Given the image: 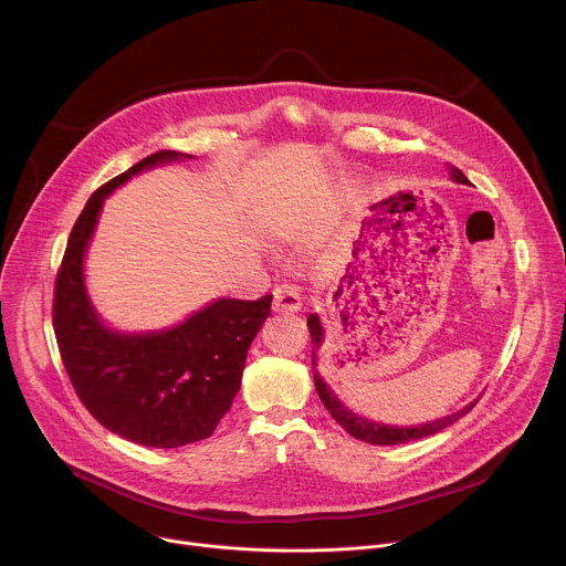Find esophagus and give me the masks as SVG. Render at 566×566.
I'll return each instance as SVG.
<instances>
[{
	"mask_svg": "<svg viewBox=\"0 0 566 566\" xmlns=\"http://www.w3.org/2000/svg\"><path fill=\"white\" fill-rule=\"evenodd\" d=\"M302 308V297L295 286L282 284L273 291V311L275 313H297Z\"/></svg>",
	"mask_w": 566,
	"mask_h": 566,
	"instance_id": "1",
	"label": "esophagus"
}]
</instances>
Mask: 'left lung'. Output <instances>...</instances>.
<instances>
[{
  "mask_svg": "<svg viewBox=\"0 0 566 566\" xmlns=\"http://www.w3.org/2000/svg\"><path fill=\"white\" fill-rule=\"evenodd\" d=\"M448 172H450V179L454 184H463L468 186V179L461 170L452 168V166H446ZM306 327H308V334H311V343H313V382H315V389H317V396L319 400L325 402V408L329 410V415L354 437V439H360L365 443H371V446H396V443H410L415 439H423V437H432L441 430H446L448 426H452L454 421H459L463 415H468L474 406L476 400L468 402V406L454 415H448V417H441V419H434V421H428V423H419V426H387V423H378V421H371V419H365L360 417L358 412L349 410L345 402L336 396V391L325 382V378L319 376L317 371V352L322 349V345H325V329H322V319L317 313H311L308 319H306Z\"/></svg>",
  "mask_w": 566,
  "mask_h": 566,
  "instance_id": "obj_1",
  "label": "left lung"
}]
</instances>
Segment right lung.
Listing matches in <instances>:
<instances>
[{
  "mask_svg": "<svg viewBox=\"0 0 566 566\" xmlns=\"http://www.w3.org/2000/svg\"><path fill=\"white\" fill-rule=\"evenodd\" d=\"M195 156L164 149L96 190L80 212L55 280L53 327L64 369L85 408L109 432L147 448L208 439L241 387L251 343L273 295L217 297L158 332H120L96 311L85 258L105 199L132 177Z\"/></svg>",
  "mask_w": 566,
  "mask_h": 566,
  "instance_id": "obj_1",
  "label": "right lung"
}]
</instances>
